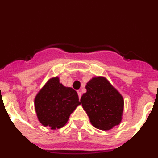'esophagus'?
<instances>
[{
  "label": "esophagus",
  "mask_w": 158,
  "mask_h": 158,
  "mask_svg": "<svg viewBox=\"0 0 158 158\" xmlns=\"http://www.w3.org/2000/svg\"><path fill=\"white\" fill-rule=\"evenodd\" d=\"M77 94H78V96H79V99H81V92L78 91Z\"/></svg>",
  "instance_id": "1"
}]
</instances>
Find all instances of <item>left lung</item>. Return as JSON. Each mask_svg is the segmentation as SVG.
Returning a JSON list of instances; mask_svg holds the SVG:
<instances>
[{"label": "left lung", "mask_w": 158, "mask_h": 158, "mask_svg": "<svg viewBox=\"0 0 158 158\" xmlns=\"http://www.w3.org/2000/svg\"><path fill=\"white\" fill-rule=\"evenodd\" d=\"M87 90L81 98L92 125L102 131H108L120 123L124 100L120 93L105 77L96 76L85 86Z\"/></svg>", "instance_id": "left-lung-1"}]
</instances>
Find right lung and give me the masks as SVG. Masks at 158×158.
Returning <instances> with one entry per match:
<instances>
[{
	"instance_id": "right-lung-1",
	"label": "right lung",
	"mask_w": 158,
	"mask_h": 158,
	"mask_svg": "<svg viewBox=\"0 0 158 158\" xmlns=\"http://www.w3.org/2000/svg\"><path fill=\"white\" fill-rule=\"evenodd\" d=\"M38 120L51 130L62 128L69 120L71 113L80 105L78 95L70 87L60 83L58 76L50 78L34 100Z\"/></svg>"
}]
</instances>
